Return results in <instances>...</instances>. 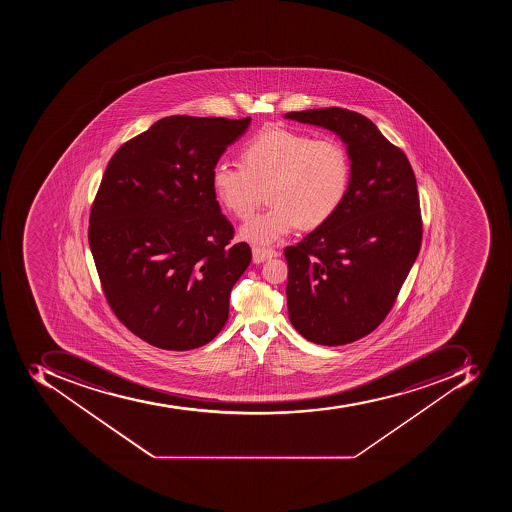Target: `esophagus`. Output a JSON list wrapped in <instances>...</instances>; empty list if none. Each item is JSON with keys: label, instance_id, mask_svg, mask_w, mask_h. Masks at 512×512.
Returning a JSON list of instances; mask_svg holds the SVG:
<instances>
[{"label": "esophagus", "instance_id": "obj_1", "mask_svg": "<svg viewBox=\"0 0 512 512\" xmlns=\"http://www.w3.org/2000/svg\"><path fill=\"white\" fill-rule=\"evenodd\" d=\"M277 250L272 248H261V246H253V261L254 264H261V262L267 261L270 258H277Z\"/></svg>", "mask_w": 512, "mask_h": 512}]
</instances>
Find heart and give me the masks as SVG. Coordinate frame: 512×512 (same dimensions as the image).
Here are the masks:
<instances>
[{
	"instance_id": "b5f03b06",
	"label": "heart",
	"mask_w": 512,
	"mask_h": 512,
	"mask_svg": "<svg viewBox=\"0 0 512 512\" xmlns=\"http://www.w3.org/2000/svg\"><path fill=\"white\" fill-rule=\"evenodd\" d=\"M351 178V157L336 137L267 128L243 147L242 165L214 166L211 187L238 219L250 218L267 192L272 206L240 229L245 242L267 246L298 226L312 230L330 221L349 194Z\"/></svg>"
}]
</instances>
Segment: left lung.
I'll return each instance as SVG.
<instances>
[{"label": "left lung", "instance_id": "obj_1", "mask_svg": "<svg viewBox=\"0 0 512 512\" xmlns=\"http://www.w3.org/2000/svg\"><path fill=\"white\" fill-rule=\"evenodd\" d=\"M285 118L338 134L351 157L338 213L286 246L288 315L307 341L354 343L391 312L423 240L418 186L407 155L352 110H302Z\"/></svg>", "mask_w": 512, "mask_h": 512}]
</instances>
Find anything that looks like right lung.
I'll use <instances>...</instances> for the list:
<instances>
[{
    "mask_svg": "<svg viewBox=\"0 0 512 512\" xmlns=\"http://www.w3.org/2000/svg\"><path fill=\"white\" fill-rule=\"evenodd\" d=\"M250 121L161 118L110 158L89 214V246L110 309L145 343L190 351L226 325L251 250L230 245L234 226L211 173Z\"/></svg>",
    "mask_w": 512,
    "mask_h": 512,
    "instance_id": "1",
    "label": "right lung"
}]
</instances>
